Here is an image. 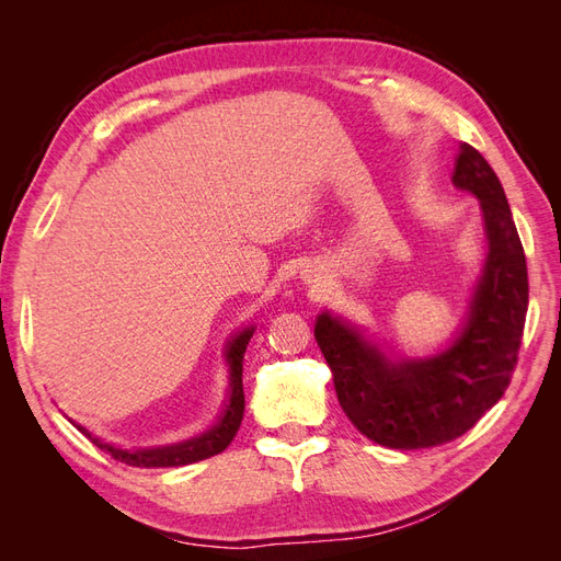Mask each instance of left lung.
Instances as JSON below:
<instances>
[{
	"label": "left lung",
	"mask_w": 561,
	"mask_h": 561,
	"mask_svg": "<svg viewBox=\"0 0 561 561\" xmlns=\"http://www.w3.org/2000/svg\"><path fill=\"white\" fill-rule=\"evenodd\" d=\"M451 182L478 196L489 241L470 313L454 342L431 358L393 360L351 322L316 318V342L332 369L339 404L371 443L426 449L451 443L494 407L517 365L529 276L511 206L494 168L461 142Z\"/></svg>",
	"instance_id": "1"
}]
</instances>
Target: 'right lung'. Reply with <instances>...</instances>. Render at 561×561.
<instances>
[{
    "label": "right lung",
    "instance_id": "add662e5",
    "mask_svg": "<svg viewBox=\"0 0 561 561\" xmlns=\"http://www.w3.org/2000/svg\"><path fill=\"white\" fill-rule=\"evenodd\" d=\"M254 334V328H245L239 334H236L231 342L227 344V365H229V400L225 404V412L219 414L217 423L206 433H201L198 437L184 439V443L178 445H168V447H154V449H122L103 443V439L91 435L83 426H75L87 435L91 443L110 454L116 461H122L126 466L135 468H175V466H186V463H196L203 461V458H210L219 451H225L231 439L239 431L241 421H243V410H245V396H243V353L248 348L250 336Z\"/></svg>",
    "mask_w": 561,
    "mask_h": 561
}]
</instances>
